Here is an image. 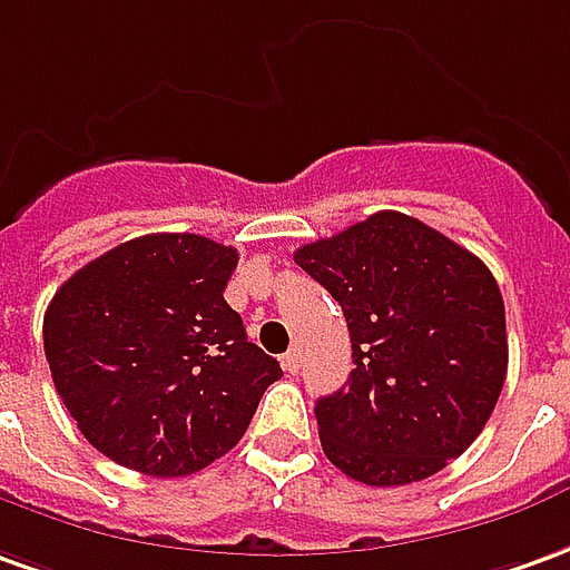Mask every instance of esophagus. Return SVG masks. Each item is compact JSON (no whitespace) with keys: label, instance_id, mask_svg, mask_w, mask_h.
<instances>
[{"label":"esophagus","instance_id":"34e87169","mask_svg":"<svg viewBox=\"0 0 570 570\" xmlns=\"http://www.w3.org/2000/svg\"><path fill=\"white\" fill-rule=\"evenodd\" d=\"M282 368H285L288 375H294V372L301 368V351L285 353V356H282Z\"/></svg>","mask_w":570,"mask_h":570}]
</instances>
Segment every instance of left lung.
<instances>
[{
	"label": "left lung",
	"mask_w": 570,
	"mask_h": 570,
	"mask_svg": "<svg viewBox=\"0 0 570 570\" xmlns=\"http://www.w3.org/2000/svg\"><path fill=\"white\" fill-rule=\"evenodd\" d=\"M294 263L335 297L351 332V379L316 403L328 462L368 488H397L462 456L509 366L488 266L397 210L297 247Z\"/></svg>",
	"instance_id": "8db88e82"
}]
</instances>
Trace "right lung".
<instances>
[{"label": "right lung", "mask_w": 570, "mask_h": 570, "mask_svg": "<svg viewBox=\"0 0 570 570\" xmlns=\"http://www.w3.org/2000/svg\"><path fill=\"white\" fill-rule=\"evenodd\" d=\"M235 247L191 233L132 238L55 292L42 344L58 397L98 453L155 478L202 472L282 379L226 304Z\"/></svg>", "instance_id": "right-lung-1"}]
</instances>
